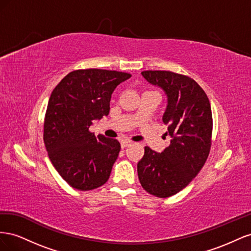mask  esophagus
Wrapping results in <instances>:
<instances>
[{"label": "esophagus", "mask_w": 251, "mask_h": 251, "mask_svg": "<svg viewBox=\"0 0 251 251\" xmlns=\"http://www.w3.org/2000/svg\"><path fill=\"white\" fill-rule=\"evenodd\" d=\"M132 143H133V141H131V140H123V141H121V147L126 148L128 146H131Z\"/></svg>", "instance_id": "obj_1"}]
</instances>
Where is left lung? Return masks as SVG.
Segmentation results:
<instances>
[{
  "label": "left lung",
  "instance_id": "8db88e82",
  "mask_svg": "<svg viewBox=\"0 0 251 251\" xmlns=\"http://www.w3.org/2000/svg\"><path fill=\"white\" fill-rule=\"evenodd\" d=\"M141 74L168 96L162 121L172 140L162 153L144 148L137 164L138 178L149 194L168 198L191 183L206 161L211 147V108L203 89L186 75L160 70Z\"/></svg>",
  "mask_w": 251,
  "mask_h": 251
}]
</instances>
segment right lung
Returning a JSON list of instances; mask_svg holds the SVG:
<instances>
[{
	"mask_svg": "<svg viewBox=\"0 0 251 251\" xmlns=\"http://www.w3.org/2000/svg\"><path fill=\"white\" fill-rule=\"evenodd\" d=\"M132 75L85 69L70 72L52 91L44 121V142L55 170L68 184L91 191L108 181L120 151L116 139L95 137L92 121L108 116L113 91Z\"/></svg>",
	"mask_w": 251,
	"mask_h": 251,
	"instance_id": "right-lung-1",
	"label": "right lung"
}]
</instances>
